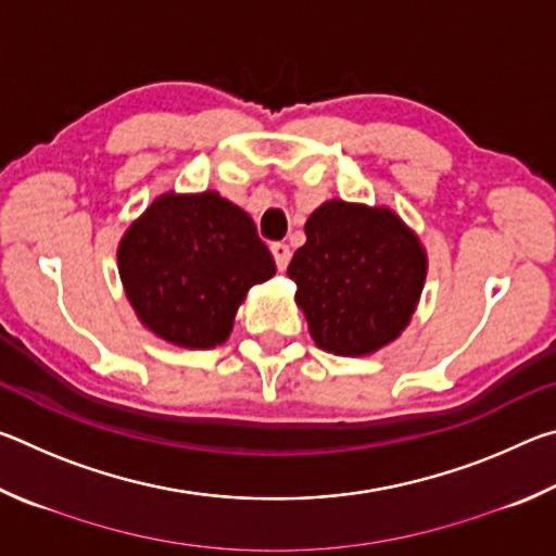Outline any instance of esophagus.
Returning <instances> with one entry per match:
<instances>
[{
  "mask_svg": "<svg viewBox=\"0 0 556 556\" xmlns=\"http://www.w3.org/2000/svg\"><path fill=\"white\" fill-rule=\"evenodd\" d=\"M269 250H271V257H275V262H277V269L285 271L287 265H289V260H291L289 244H285V242H271Z\"/></svg>",
  "mask_w": 556,
  "mask_h": 556,
  "instance_id": "1",
  "label": "esophagus"
}]
</instances>
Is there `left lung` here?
Instances as JSON below:
<instances>
[{
    "instance_id": "8db88e82",
    "label": "left lung",
    "mask_w": 556,
    "mask_h": 556,
    "mask_svg": "<svg viewBox=\"0 0 556 556\" xmlns=\"http://www.w3.org/2000/svg\"><path fill=\"white\" fill-rule=\"evenodd\" d=\"M306 244L287 275L308 333L326 353L370 355L409 324L427 252L390 208L326 201L308 215Z\"/></svg>"
}]
</instances>
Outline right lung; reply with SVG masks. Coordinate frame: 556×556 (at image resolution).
I'll return each mask as SVG.
<instances>
[{"instance_id":"obj_1","label":"right lung","mask_w":556,"mask_h":556,"mask_svg":"<svg viewBox=\"0 0 556 556\" xmlns=\"http://www.w3.org/2000/svg\"><path fill=\"white\" fill-rule=\"evenodd\" d=\"M117 265L139 321L199 351L228 341L244 294L277 271L250 215L215 191L159 195L122 235Z\"/></svg>"}]
</instances>
